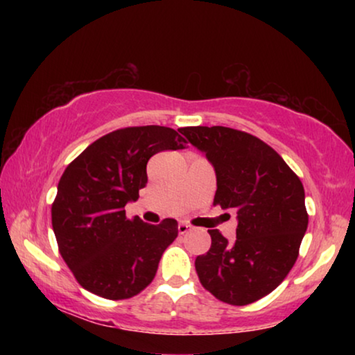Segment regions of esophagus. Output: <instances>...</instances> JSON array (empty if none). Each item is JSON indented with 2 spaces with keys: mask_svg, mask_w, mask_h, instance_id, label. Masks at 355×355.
I'll list each match as a JSON object with an SVG mask.
<instances>
[{
  "mask_svg": "<svg viewBox=\"0 0 355 355\" xmlns=\"http://www.w3.org/2000/svg\"><path fill=\"white\" fill-rule=\"evenodd\" d=\"M178 231H179V234H187L189 231H191V225H187V223H179L178 225Z\"/></svg>",
  "mask_w": 355,
  "mask_h": 355,
  "instance_id": "1",
  "label": "esophagus"
}]
</instances>
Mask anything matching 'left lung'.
Instances as JSON below:
<instances>
[{
  "label": "left lung",
  "mask_w": 355,
  "mask_h": 355,
  "mask_svg": "<svg viewBox=\"0 0 355 355\" xmlns=\"http://www.w3.org/2000/svg\"><path fill=\"white\" fill-rule=\"evenodd\" d=\"M216 173L215 205L237 211L236 241L208 230L211 247L196 259L203 288L231 305L255 302L281 284L307 231L300 179L263 140L223 125L182 128Z\"/></svg>",
  "instance_id": "obj_1"
}]
</instances>
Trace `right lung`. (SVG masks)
<instances>
[{"label":"right lung","instance_id":"add662e5","mask_svg":"<svg viewBox=\"0 0 355 355\" xmlns=\"http://www.w3.org/2000/svg\"><path fill=\"white\" fill-rule=\"evenodd\" d=\"M186 144L164 125L124 128L95 140L64 169L51 223L62 260L82 288L121 300L152 283L163 252L178 237V221L129 220L124 207L147 184L148 159Z\"/></svg>","mask_w":355,"mask_h":355}]
</instances>
